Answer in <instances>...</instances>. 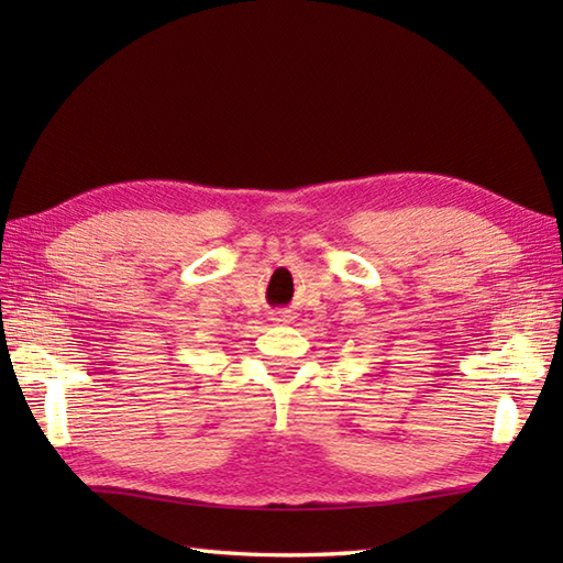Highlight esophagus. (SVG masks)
Here are the masks:
<instances>
[{"instance_id": "obj_1", "label": "esophagus", "mask_w": 563, "mask_h": 563, "mask_svg": "<svg viewBox=\"0 0 563 563\" xmlns=\"http://www.w3.org/2000/svg\"><path fill=\"white\" fill-rule=\"evenodd\" d=\"M292 317L288 309H275V312H271V321H275V324H288Z\"/></svg>"}]
</instances>
